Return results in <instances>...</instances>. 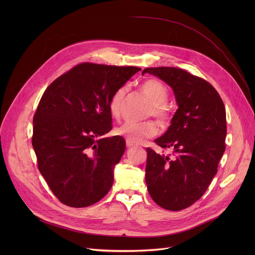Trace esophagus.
Here are the masks:
<instances>
[{"label": "esophagus", "mask_w": 255, "mask_h": 255, "mask_svg": "<svg viewBox=\"0 0 255 255\" xmlns=\"http://www.w3.org/2000/svg\"><path fill=\"white\" fill-rule=\"evenodd\" d=\"M134 143L133 142H131V141H129V140H126V146H127V148H131V147H133L134 146Z\"/></svg>", "instance_id": "esophagus-1"}]
</instances>
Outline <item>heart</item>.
<instances>
[{"mask_svg": "<svg viewBox=\"0 0 255 255\" xmlns=\"http://www.w3.org/2000/svg\"><path fill=\"white\" fill-rule=\"evenodd\" d=\"M140 89L143 94L148 98L152 104V115L161 122H165L168 119V111L165 107V103L168 98L166 88L162 83L157 80L149 79L144 81L140 85ZM126 95V89L121 88L117 90L109 102V111L114 118H119L122 113L123 102ZM158 132V128L154 122H132L127 121L116 129L118 135L124 136L127 140L133 143H141L145 139L155 136Z\"/></svg>", "mask_w": 255, "mask_h": 255, "instance_id": "1", "label": "heart"}]
</instances>
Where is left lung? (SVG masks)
<instances>
[{"label":"left lung","instance_id":"1","mask_svg":"<svg viewBox=\"0 0 255 255\" xmlns=\"http://www.w3.org/2000/svg\"><path fill=\"white\" fill-rule=\"evenodd\" d=\"M173 91L177 110L154 142L173 157L146 148L145 181L152 200L169 211L186 209L206 192L225 151L226 111L221 97L205 80L176 67H149Z\"/></svg>","mask_w":255,"mask_h":255}]
</instances>
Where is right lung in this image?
Wrapping results in <instances>:
<instances>
[{
	"mask_svg": "<svg viewBox=\"0 0 255 255\" xmlns=\"http://www.w3.org/2000/svg\"><path fill=\"white\" fill-rule=\"evenodd\" d=\"M140 69L82 63L44 92L32 145L40 173L64 205L89 207L112 188L126 144L121 136L104 137L112 129L109 102Z\"/></svg>",
	"mask_w": 255,
	"mask_h": 255,
	"instance_id": "right-lung-1",
	"label": "right lung"
}]
</instances>
